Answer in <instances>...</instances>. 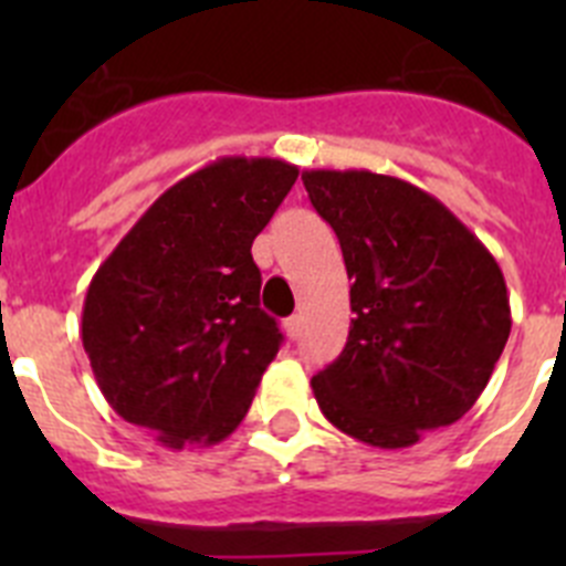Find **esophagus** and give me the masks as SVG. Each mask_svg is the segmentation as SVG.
I'll use <instances>...</instances> for the list:
<instances>
[{"instance_id": "esophagus-1", "label": "esophagus", "mask_w": 566, "mask_h": 566, "mask_svg": "<svg viewBox=\"0 0 566 566\" xmlns=\"http://www.w3.org/2000/svg\"><path fill=\"white\" fill-rule=\"evenodd\" d=\"M286 334L292 339H297L300 334H303V317H300V314H294V317L286 319Z\"/></svg>"}]
</instances>
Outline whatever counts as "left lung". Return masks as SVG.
Here are the masks:
<instances>
[{"instance_id":"1","label":"left lung","mask_w":566,"mask_h":566,"mask_svg":"<svg viewBox=\"0 0 566 566\" xmlns=\"http://www.w3.org/2000/svg\"><path fill=\"white\" fill-rule=\"evenodd\" d=\"M352 286L343 354L312 377L334 428L374 448H411L473 408L510 337L496 258L433 195L368 169H306Z\"/></svg>"}]
</instances>
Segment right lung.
<instances>
[{
  "label": "right lung",
  "mask_w": 566,
  "mask_h": 566,
  "mask_svg": "<svg viewBox=\"0 0 566 566\" xmlns=\"http://www.w3.org/2000/svg\"><path fill=\"white\" fill-rule=\"evenodd\" d=\"M300 169L227 155L158 195L93 274L82 343L113 411L167 448L214 444L247 417L280 348L252 240Z\"/></svg>",
  "instance_id": "1"
}]
</instances>
